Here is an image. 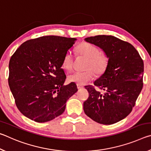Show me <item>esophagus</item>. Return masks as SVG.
Instances as JSON below:
<instances>
[{"mask_svg": "<svg viewBox=\"0 0 151 151\" xmlns=\"http://www.w3.org/2000/svg\"><path fill=\"white\" fill-rule=\"evenodd\" d=\"M77 88H78V89H81L82 88H83V86L82 85H77Z\"/></svg>", "mask_w": 151, "mask_h": 151, "instance_id": "1", "label": "esophagus"}]
</instances>
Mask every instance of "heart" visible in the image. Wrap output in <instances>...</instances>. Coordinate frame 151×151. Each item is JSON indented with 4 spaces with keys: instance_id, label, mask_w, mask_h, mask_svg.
Listing matches in <instances>:
<instances>
[{
    "instance_id": "1",
    "label": "heart",
    "mask_w": 151,
    "mask_h": 151,
    "mask_svg": "<svg viewBox=\"0 0 151 151\" xmlns=\"http://www.w3.org/2000/svg\"><path fill=\"white\" fill-rule=\"evenodd\" d=\"M78 54L86 58L85 71H76L68 76V81L77 85H83L93 80L94 74L91 69H93L96 75H101L106 70L108 65V58L106 55L101 53L100 49L88 42H83L76 48ZM74 58L70 51L65 53L63 60V66L65 69L70 70L73 66Z\"/></svg>"
}]
</instances>
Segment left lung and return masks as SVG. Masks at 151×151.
Instances as JSON below:
<instances>
[{"instance_id":"left-lung-1","label":"left lung","mask_w":151,"mask_h":151,"mask_svg":"<svg viewBox=\"0 0 151 151\" xmlns=\"http://www.w3.org/2000/svg\"><path fill=\"white\" fill-rule=\"evenodd\" d=\"M85 40L101 48L109 60L104 73L94 83L105 93L85 86L89 96L84 102V111L100 124L116 123L131 113L141 92L143 60L131 44L113 36L97 35Z\"/></svg>"}]
</instances>
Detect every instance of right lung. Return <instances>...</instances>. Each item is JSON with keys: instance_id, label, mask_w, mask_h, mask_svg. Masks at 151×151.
Masks as SVG:
<instances>
[{"instance_id": "obj_1", "label": "right lung", "mask_w": 151, "mask_h": 151, "mask_svg": "<svg viewBox=\"0 0 151 151\" xmlns=\"http://www.w3.org/2000/svg\"><path fill=\"white\" fill-rule=\"evenodd\" d=\"M76 39L45 36L20 46L10 59L9 85L20 112L37 122L62 114L66 101L78 91L75 83L63 85L61 66Z\"/></svg>"}]
</instances>
